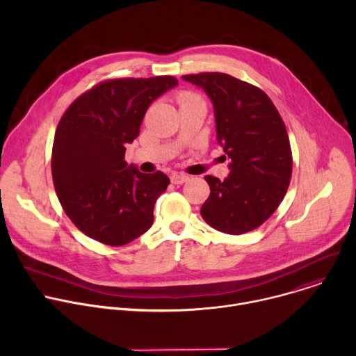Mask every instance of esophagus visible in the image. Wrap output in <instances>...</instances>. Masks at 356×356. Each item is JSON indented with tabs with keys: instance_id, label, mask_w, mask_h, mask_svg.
Masks as SVG:
<instances>
[{
	"instance_id": "1",
	"label": "esophagus",
	"mask_w": 356,
	"mask_h": 356,
	"mask_svg": "<svg viewBox=\"0 0 356 356\" xmlns=\"http://www.w3.org/2000/svg\"><path fill=\"white\" fill-rule=\"evenodd\" d=\"M170 180H172V183H173V184H183L184 181H187V180H188V176L181 175V173H175V175H172Z\"/></svg>"
}]
</instances>
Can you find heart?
Here are the masks:
<instances>
[{
  "label": "heart",
  "instance_id": "heart-1",
  "mask_svg": "<svg viewBox=\"0 0 356 356\" xmlns=\"http://www.w3.org/2000/svg\"><path fill=\"white\" fill-rule=\"evenodd\" d=\"M179 101H180V104H186V103H193V101H198V99L190 92H181L179 95Z\"/></svg>",
  "mask_w": 356,
  "mask_h": 356
}]
</instances>
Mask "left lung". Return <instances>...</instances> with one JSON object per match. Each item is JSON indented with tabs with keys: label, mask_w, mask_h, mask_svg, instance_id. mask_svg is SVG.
<instances>
[{
	"label": "left lung",
	"mask_w": 356,
	"mask_h": 356,
	"mask_svg": "<svg viewBox=\"0 0 356 356\" xmlns=\"http://www.w3.org/2000/svg\"><path fill=\"white\" fill-rule=\"evenodd\" d=\"M214 107L217 142L229 159V175L206 176L210 197L201 217L213 228L241 235L262 225L279 207L291 179L289 135L272 99L261 88L225 73L181 77Z\"/></svg>",
	"instance_id": "obj_1"
}]
</instances>
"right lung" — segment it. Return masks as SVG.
<instances>
[{
  "instance_id": "right-lung-1",
  "label": "right lung",
  "mask_w": 356,
  "mask_h": 356,
  "mask_svg": "<svg viewBox=\"0 0 356 356\" xmlns=\"http://www.w3.org/2000/svg\"><path fill=\"white\" fill-rule=\"evenodd\" d=\"M177 79H117L99 83L63 114L54 140L52 176L60 204L87 236L121 246L154 224V207L170 180L125 162L127 143L143 117Z\"/></svg>"
}]
</instances>
